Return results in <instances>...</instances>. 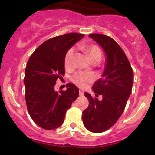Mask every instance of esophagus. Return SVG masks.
<instances>
[{
  "label": "esophagus",
  "mask_w": 155,
  "mask_h": 155,
  "mask_svg": "<svg viewBox=\"0 0 155 155\" xmlns=\"http://www.w3.org/2000/svg\"><path fill=\"white\" fill-rule=\"evenodd\" d=\"M84 92L82 90H79V95H84Z\"/></svg>",
  "instance_id": "obj_1"
}]
</instances>
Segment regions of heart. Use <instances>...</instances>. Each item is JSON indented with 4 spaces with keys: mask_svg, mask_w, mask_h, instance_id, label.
<instances>
[{
    "mask_svg": "<svg viewBox=\"0 0 155 155\" xmlns=\"http://www.w3.org/2000/svg\"><path fill=\"white\" fill-rule=\"evenodd\" d=\"M81 48L87 54L89 58L92 63L101 61L102 58V53L98 47L95 45H82L81 46ZM74 55H75V49L74 48H71L67 51L64 60V65L66 70H71L74 68ZM94 79H95V76L91 73L79 71L76 73L72 76V81L80 87H85L89 84L92 83Z\"/></svg>",
    "mask_w": 155,
    "mask_h": 155,
    "instance_id": "heart-1",
    "label": "heart"
}]
</instances>
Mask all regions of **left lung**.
<instances>
[{"label": "left lung", "mask_w": 155, "mask_h": 155, "mask_svg": "<svg viewBox=\"0 0 155 155\" xmlns=\"http://www.w3.org/2000/svg\"><path fill=\"white\" fill-rule=\"evenodd\" d=\"M89 36L103 48L106 61L102 78L92 86L95 97L101 95L103 99L93 98L85 92L89 106L82 112V120L90 132L102 133L111 127L123 113L132 91L133 71L124 51L113 38L98 33Z\"/></svg>", "instance_id": "1"}]
</instances>
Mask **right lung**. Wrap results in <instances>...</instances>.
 I'll return each mask as SVG.
<instances>
[{"mask_svg": "<svg viewBox=\"0 0 155 155\" xmlns=\"http://www.w3.org/2000/svg\"><path fill=\"white\" fill-rule=\"evenodd\" d=\"M84 34L70 33L44 41L28 60L25 72V101L28 113L39 127L53 130L61 126L65 113L79 97V89L68 84L65 91L54 90L65 74L64 60L68 50Z\"/></svg>", "mask_w": 155, "mask_h": 155, "instance_id": "1", "label": "right lung"}]
</instances>
